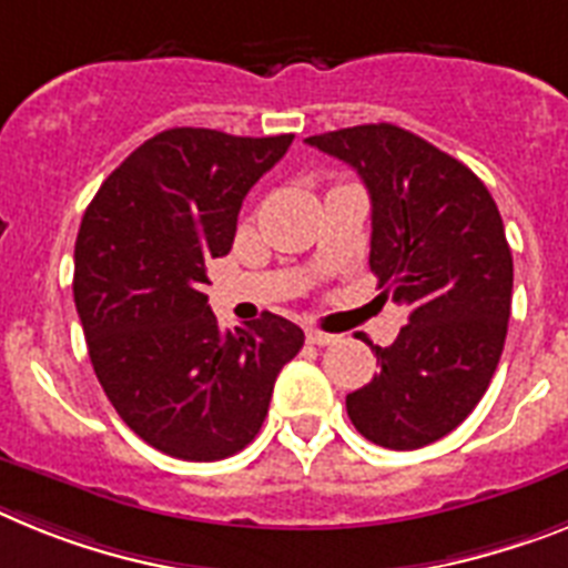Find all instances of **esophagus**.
I'll use <instances>...</instances> for the list:
<instances>
[{
  "label": "esophagus",
  "mask_w": 568,
  "mask_h": 568,
  "mask_svg": "<svg viewBox=\"0 0 568 568\" xmlns=\"http://www.w3.org/2000/svg\"><path fill=\"white\" fill-rule=\"evenodd\" d=\"M306 341L314 343V346H332V343H337L341 337L328 335V332H321V328H308Z\"/></svg>",
  "instance_id": "obj_1"
}]
</instances>
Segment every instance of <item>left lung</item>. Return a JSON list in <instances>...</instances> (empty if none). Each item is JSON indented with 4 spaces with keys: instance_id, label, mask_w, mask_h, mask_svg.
<instances>
[{
    "instance_id": "8db88e82",
    "label": "left lung",
    "mask_w": 568,
    "mask_h": 568,
    "mask_svg": "<svg viewBox=\"0 0 568 568\" xmlns=\"http://www.w3.org/2000/svg\"><path fill=\"white\" fill-rule=\"evenodd\" d=\"M357 170L373 202L369 268L407 306L381 373L346 395L355 430L416 450L456 430L497 373L511 317L514 262L488 187L424 138L364 123L306 138Z\"/></svg>"
}]
</instances>
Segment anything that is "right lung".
Here are the masks:
<instances>
[{"label":"right lung","mask_w":568,"mask_h":568,"mask_svg":"<svg viewBox=\"0 0 568 568\" xmlns=\"http://www.w3.org/2000/svg\"><path fill=\"white\" fill-rule=\"evenodd\" d=\"M294 135L175 126L144 141L103 184L74 245V306L100 387L146 445L175 459L240 454L268 416L303 328L265 312L222 328L207 262L236 236L242 199Z\"/></svg>","instance_id":"right-lung-1"}]
</instances>
